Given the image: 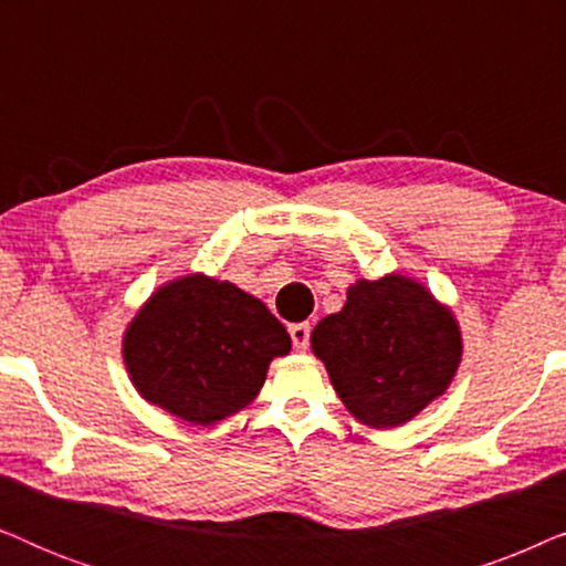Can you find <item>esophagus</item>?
I'll use <instances>...</instances> for the list:
<instances>
[{
  "mask_svg": "<svg viewBox=\"0 0 566 566\" xmlns=\"http://www.w3.org/2000/svg\"><path fill=\"white\" fill-rule=\"evenodd\" d=\"M289 332H291L293 347H296L298 353H304L308 347V335H312V327H308L306 322H298V324H291Z\"/></svg>",
  "mask_w": 566,
  "mask_h": 566,
  "instance_id": "obj_1",
  "label": "esophagus"
}]
</instances>
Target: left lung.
<instances>
[{
    "instance_id": "obj_1",
    "label": "left lung",
    "mask_w": 566,
    "mask_h": 566,
    "mask_svg": "<svg viewBox=\"0 0 566 566\" xmlns=\"http://www.w3.org/2000/svg\"><path fill=\"white\" fill-rule=\"evenodd\" d=\"M312 350L347 412L368 428H397L446 394L461 363L451 308L399 273L347 289L343 312L324 316Z\"/></svg>"
}]
</instances>
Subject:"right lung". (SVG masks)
Segmentation results:
<instances>
[{"mask_svg": "<svg viewBox=\"0 0 566 566\" xmlns=\"http://www.w3.org/2000/svg\"><path fill=\"white\" fill-rule=\"evenodd\" d=\"M289 350V332L260 298L200 273L151 293L123 337L136 391L192 424L227 420L250 405L270 360Z\"/></svg>", "mask_w": 566, "mask_h": 566, "instance_id": "right-lung-1", "label": "right lung"}]
</instances>
